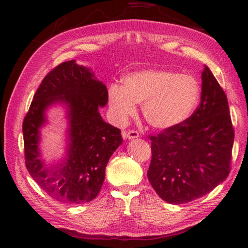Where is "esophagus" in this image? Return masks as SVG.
Returning a JSON list of instances; mask_svg holds the SVG:
<instances>
[{
  "label": "esophagus",
  "instance_id": "obj_1",
  "mask_svg": "<svg viewBox=\"0 0 248 248\" xmlns=\"http://www.w3.org/2000/svg\"><path fill=\"white\" fill-rule=\"evenodd\" d=\"M123 138L124 139H128V140H133L139 138V132L136 131V130H131V131H124L123 132Z\"/></svg>",
  "mask_w": 248,
  "mask_h": 248
}]
</instances>
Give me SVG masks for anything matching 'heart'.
Returning <instances> with one entry per match:
<instances>
[{
    "label": "heart",
    "instance_id": "heart-1",
    "mask_svg": "<svg viewBox=\"0 0 248 248\" xmlns=\"http://www.w3.org/2000/svg\"><path fill=\"white\" fill-rule=\"evenodd\" d=\"M200 98L198 81L189 74L165 69H149L124 75L123 85L108 87L112 119L124 124L142 104V116L151 127L170 130L194 114Z\"/></svg>",
    "mask_w": 248,
    "mask_h": 248
}]
</instances>
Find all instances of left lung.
I'll return each instance as SVG.
<instances>
[{
    "mask_svg": "<svg viewBox=\"0 0 248 248\" xmlns=\"http://www.w3.org/2000/svg\"><path fill=\"white\" fill-rule=\"evenodd\" d=\"M201 82L200 105L190 118L150 138L152 159L148 178L169 203L203 197L230 173L234 130L228 98L207 65Z\"/></svg>",
    "mask_w": 248,
    "mask_h": 248,
    "instance_id": "obj_1",
    "label": "left lung"
}]
</instances>
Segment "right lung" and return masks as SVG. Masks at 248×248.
Listing matches in <instances>:
<instances>
[{
    "instance_id": "add662e5",
    "label": "right lung",
    "mask_w": 248,
    "mask_h": 248,
    "mask_svg": "<svg viewBox=\"0 0 248 248\" xmlns=\"http://www.w3.org/2000/svg\"><path fill=\"white\" fill-rule=\"evenodd\" d=\"M107 103L106 85L75 60L49 72L33 95L23 123L25 163L33 180L54 200L81 204L99 194L109 158L123 144L120 130L99 114ZM54 106L63 107L66 112V152L48 165L39 145L47 110Z\"/></svg>"
}]
</instances>
